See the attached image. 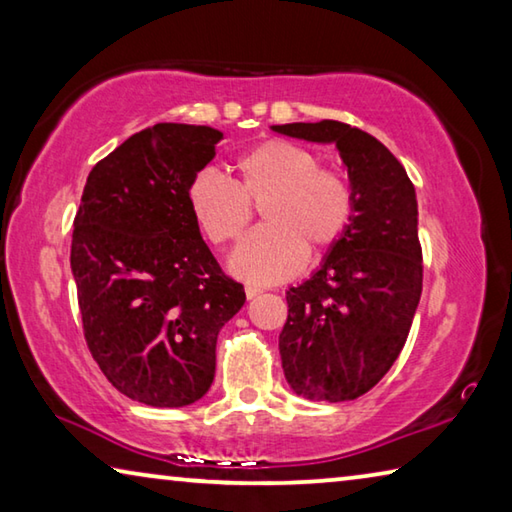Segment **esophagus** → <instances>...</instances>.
<instances>
[{
	"instance_id": "1",
	"label": "esophagus",
	"mask_w": 512,
	"mask_h": 512,
	"mask_svg": "<svg viewBox=\"0 0 512 512\" xmlns=\"http://www.w3.org/2000/svg\"><path fill=\"white\" fill-rule=\"evenodd\" d=\"M259 293H262V289H259V287H246V298H248V300L257 298Z\"/></svg>"
}]
</instances>
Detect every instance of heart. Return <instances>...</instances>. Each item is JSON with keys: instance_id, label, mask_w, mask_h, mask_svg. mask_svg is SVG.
<instances>
[{"instance_id": "1", "label": "heart", "mask_w": 512, "mask_h": 512, "mask_svg": "<svg viewBox=\"0 0 512 512\" xmlns=\"http://www.w3.org/2000/svg\"><path fill=\"white\" fill-rule=\"evenodd\" d=\"M237 183L201 169L187 187L198 228L216 246L239 239L262 206L266 225L230 255L232 275L250 284H275L296 275L311 253L339 244L354 216V192L341 171L318 167V155L287 140H266L235 160Z\"/></svg>"}]
</instances>
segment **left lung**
<instances>
[{
  "label": "left lung",
  "mask_w": 512,
  "mask_h": 512,
  "mask_svg": "<svg viewBox=\"0 0 512 512\" xmlns=\"http://www.w3.org/2000/svg\"><path fill=\"white\" fill-rule=\"evenodd\" d=\"M334 144L348 169L354 216L320 268L287 291L280 334L291 391L311 402H348L386 375L409 336L422 293L415 187L377 137L341 121L271 126Z\"/></svg>",
  "instance_id": "8db88e82"
}]
</instances>
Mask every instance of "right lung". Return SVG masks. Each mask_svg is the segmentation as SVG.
<instances>
[{
  "label": "right lung",
  "mask_w": 512,
  "mask_h": 512,
  "mask_svg": "<svg viewBox=\"0 0 512 512\" xmlns=\"http://www.w3.org/2000/svg\"><path fill=\"white\" fill-rule=\"evenodd\" d=\"M221 140L210 126L144 128L94 164L74 219L69 262L85 341L119 393L155 409L210 391L216 339L246 302L187 205Z\"/></svg>",
  "instance_id": "1"
}]
</instances>
